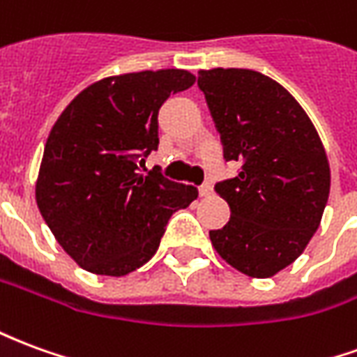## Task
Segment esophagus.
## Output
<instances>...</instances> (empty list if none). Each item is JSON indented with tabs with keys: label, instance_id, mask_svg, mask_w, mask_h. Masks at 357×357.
<instances>
[{
	"label": "esophagus",
	"instance_id": "obj_1",
	"mask_svg": "<svg viewBox=\"0 0 357 357\" xmlns=\"http://www.w3.org/2000/svg\"><path fill=\"white\" fill-rule=\"evenodd\" d=\"M199 193H201V197H210L212 195V183H202L201 187H199Z\"/></svg>",
	"mask_w": 357,
	"mask_h": 357
}]
</instances>
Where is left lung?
Masks as SVG:
<instances>
[{
    "instance_id": "8db88e82",
    "label": "left lung",
    "mask_w": 357,
    "mask_h": 357,
    "mask_svg": "<svg viewBox=\"0 0 357 357\" xmlns=\"http://www.w3.org/2000/svg\"><path fill=\"white\" fill-rule=\"evenodd\" d=\"M225 160L239 174L216 183L231 218L210 241L248 277L275 275L298 258L319 227L329 199L325 149L298 101L266 74L248 68L199 73Z\"/></svg>"
}]
</instances>
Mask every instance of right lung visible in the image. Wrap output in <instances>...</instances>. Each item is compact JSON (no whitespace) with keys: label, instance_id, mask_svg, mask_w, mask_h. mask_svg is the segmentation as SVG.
I'll return each mask as SVG.
<instances>
[{"label":"right lung","instance_id":"right-lung-1","mask_svg":"<svg viewBox=\"0 0 357 357\" xmlns=\"http://www.w3.org/2000/svg\"><path fill=\"white\" fill-rule=\"evenodd\" d=\"M193 84V74L178 68L102 78L55 122L36 202L80 268L97 275L132 273L155 256L172 214L199 197L197 187L139 172L158 149V109Z\"/></svg>","mask_w":357,"mask_h":357}]
</instances>
